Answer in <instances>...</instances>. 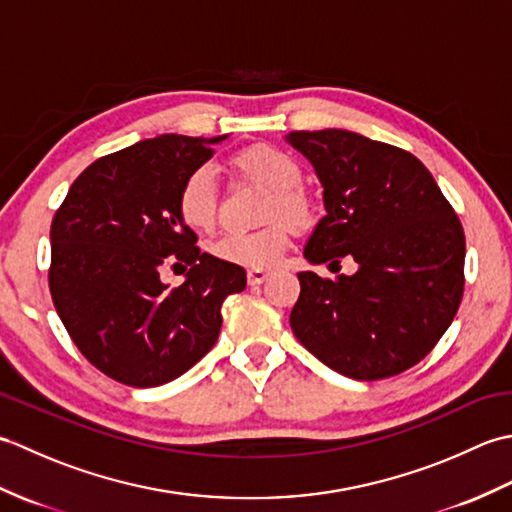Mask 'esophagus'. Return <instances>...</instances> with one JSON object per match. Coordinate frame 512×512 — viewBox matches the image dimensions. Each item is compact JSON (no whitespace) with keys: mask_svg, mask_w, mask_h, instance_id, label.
<instances>
[{"mask_svg":"<svg viewBox=\"0 0 512 512\" xmlns=\"http://www.w3.org/2000/svg\"><path fill=\"white\" fill-rule=\"evenodd\" d=\"M268 270H264V268H250L248 270V284L250 286H259V284H264V281L268 279Z\"/></svg>","mask_w":512,"mask_h":512,"instance_id":"obj_1","label":"esophagus"}]
</instances>
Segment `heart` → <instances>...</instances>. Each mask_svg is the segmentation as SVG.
Returning a JSON list of instances; mask_svg holds the SVG:
<instances>
[{
  "instance_id": "b5f03b06",
  "label": "heart",
  "mask_w": 512,
  "mask_h": 512,
  "mask_svg": "<svg viewBox=\"0 0 512 512\" xmlns=\"http://www.w3.org/2000/svg\"><path fill=\"white\" fill-rule=\"evenodd\" d=\"M233 165L239 176L257 180L273 189L268 204V220H284L295 228H308L314 222V204L303 193V169L288 151L273 145H255L237 154ZM180 220L195 231H211L217 222L220 193H217L215 171L211 167H195L182 180L178 191ZM277 222L264 231L226 233L213 246V253L248 268H273L290 244V228Z\"/></svg>"
}]
</instances>
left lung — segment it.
I'll use <instances>...</instances> for the list:
<instances>
[{
    "mask_svg": "<svg viewBox=\"0 0 512 512\" xmlns=\"http://www.w3.org/2000/svg\"><path fill=\"white\" fill-rule=\"evenodd\" d=\"M323 187L321 217L303 255L352 257L354 275L299 273L290 328L334 372L396 376L447 332L464 292V231L429 169L394 145L347 129L292 132Z\"/></svg>",
    "mask_w": 512,
    "mask_h": 512,
    "instance_id": "obj_1",
    "label": "left lung"
}]
</instances>
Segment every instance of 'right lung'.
I'll return each mask as SVG.
<instances>
[{"mask_svg": "<svg viewBox=\"0 0 512 512\" xmlns=\"http://www.w3.org/2000/svg\"><path fill=\"white\" fill-rule=\"evenodd\" d=\"M226 136L162 134L85 169L50 226V295L88 361L118 383L158 387L211 350L222 303L246 288L242 266L195 246L178 191ZM190 266L180 287L167 265Z\"/></svg>", "mask_w": 512, "mask_h": 512, "instance_id": "obj_1", "label": "right lung"}]
</instances>
